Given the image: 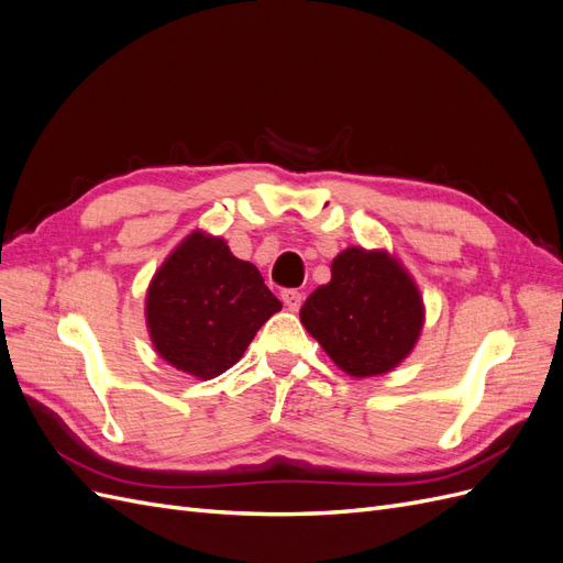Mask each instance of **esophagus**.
I'll use <instances>...</instances> for the list:
<instances>
[{
  "mask_svg": "<svg viewBox=\"0 0 563 563\" xmlns=\"http://www.w3.org/2000/svg\"><path fill=\"white\" fill-rule=\"evenodd\" d=\"M282 300H284V305L291 312H298L300 310V305H302V294L298 291V288H286V291L282 294Z\"/></svg>",
  "mask_w": 563,
  "mask_h": 563,
  "instance_id": "34e87169",
  "label": "esophagus"
}]
</instances>
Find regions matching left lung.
Masks as SVG:
<instances>
[{"label":"left lung","mask_w":563,"mask_h":563,"mask_svg":"<svg viewBox=\"0 0 563 563\" xmlns=\"http://www.w3.org/2000/svg\"><path fill=\"white\" fill-rule=\"evenodd\" d=\"M302 327L354 378L380 376L413 350L422 300L385 251L352 246L331 263V282L300 308Z\"/></svg>","instance_id":"obj_1"}]
</instances>
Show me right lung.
Listing matches in <instances>:
<instances>
[{
  "mask_svg": "<svg viewBox=\"0 0 563 563\" xmlns=\"http://www.w3.org/2000/svg\"><path fill=\"white\" fill-rule=\"evenodd\" d=\"M282 310L255 265L234 258L218 236L192 232L166 258L147 291V329L164 360L216 378Z\"/></svg>",
  "mask_w": 563,
  "mask_h": 563,
  "instance_id": "1",
  "label": "right lung"
}]
</instances>
